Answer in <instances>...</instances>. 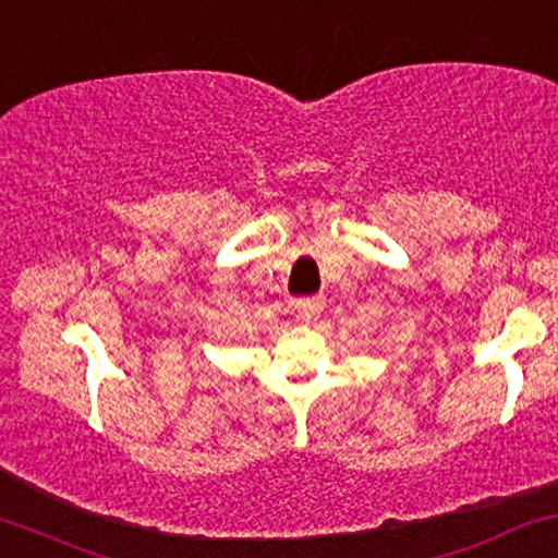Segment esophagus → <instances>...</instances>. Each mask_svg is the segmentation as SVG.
Instances as JSON below:
<instances>
[{
	"mask_svg": "<svg viewBox=\"0 0 558 558\" xmlns=\"http://www.w3.org/2000/svg\"><path fill=\"white\" fill-rule=\"evenodd\" d=\"M324 308V299L322 295H308V299H299L295 301V314H299V319H316V316L322 314Z\"/></svg>",
	"mask_w": 558,
	"mask_h": 558,
	"instance_id": "obj_1",
	"label": "esophagus"
}]
</instances>
